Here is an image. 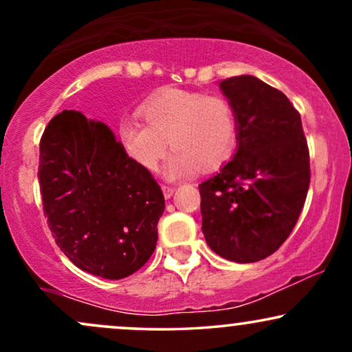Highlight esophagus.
<instances>
[{
  "label": "esophagus",
  "mask_w": 352,
  "mask_h": 352,
  "mask_svg": "<svg viewBox=\"0 0 352 352\" xmlns=\"http://www.w3.org/2000/svg\"><path fill=\"white\" fill-rule=\"evenodd\" d=\"M162 192H164V197H165V199H170V197L173 195V192H175V188H173V187H167V185H164V187H162Z\"/></svg>",
  "instance_id": "obj_1"
}]
</instances>
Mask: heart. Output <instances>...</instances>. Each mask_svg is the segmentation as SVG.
<instances>
[{"mask_svg": "<svg viewBox=\"0 0 352 352\" xmlns=\"http://www.w3.org/2000/svg\"><path fill=\"white\" fill-rule=\"evenodd\" d=\"M144 120H120L117 135L124 151L147 170H157L168 144L165 179L175 180L220 167L236 144V114L227 99L167 89L140 107Z\"/></svg>", "mask_w": 352, "mask_h": 352, "instance_id": "1", "label": "heart"}]
</instances>
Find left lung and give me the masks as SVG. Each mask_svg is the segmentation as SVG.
<instances>
[{
  "instance_id": "8db88e82",
  "label": "left lung",
  "mask_w": 352,
  "mask_h": 352,
  "mask_svg": "<svg viewBox=\"0 0 352 352\" xmlns=\"http://www.w3.org/2000/svg\"><path fill=\"white\" fill-rule=\"evenodd\" d=\"M236 114V151L199 185L201 232L235 263L276 252L296 225L309 188V152L289 99L254 76L220 80Z\"/></svg>"
}]
</instances>
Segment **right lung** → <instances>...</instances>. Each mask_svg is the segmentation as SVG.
Returning a JSON list of instances; mask_svg holds the SVG:
<instances>
[{
	"mask_svg": "<svg viewBox=\"0 0 352 352\" xmlns=\"http://www.w3.org/2000/svg\"><path fill=\"white\" fill-rule=\"evenodd\" d=\"M39 152L44 213L60 252L106 280L142 268L165 208L151 172L125 153L106 124L78 111L52 117Z\"/></svg>",
	"mask_w": 352,
	"mask_h": 352,
	"instance_id": "right-lung-1",
	"label": "right lung"
}]
</instances>
